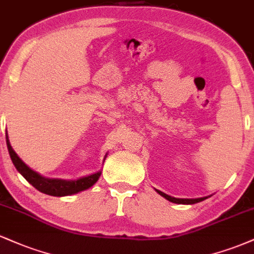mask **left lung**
<instances>
[{"label": "left lung", "mask_w": 254, "mask_h": 254, "mask_svg": "<svg viewBox=\"0 0 254 254\" xmlns=\"http://www.w3.org/2000/svg\"><path fill=\"white\" fill-rule=\"evenodd\" d=\"M156 191L159 193V195H162L163 197H165L168 201L170 202H174V203H178V204H193V203H197V202H201L205 199L207 197H201V198H176V197H171V196L166 195V193H164L162 191H159V190L156 189Z\"/></svg>", "instance_id": "8db88e82"}]
</instances>
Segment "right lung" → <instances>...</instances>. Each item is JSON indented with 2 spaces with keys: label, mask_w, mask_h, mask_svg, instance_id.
<instances>
[{
  "label": "right lung",
  "mask_w": 254,
  "mask_h": 254,
  "mask_svg": "<svg viewBox=\"0 0 254 254\" xmlns=\"http://www.w3.org/2000/svg\"><path fill=\"white\" fill-rule=\"evenodd\" d=\"M5 140H7V147L9 151V156H10L11 162H13L14 166L16 168L17 171L25 177V180L31 183L35 189L39 191L46 193V195L51 196H67V195H73L83 190L89 189L94 186L95 183L98 181L101 176V171L96 172V174H92L90 176H86V177H82L79 180L76 181H65V180H53V178H45L43 176L37 174L35 171H33L32 169H29L22 160L17 157V154L15 153V151L11 148L10 142H9L8 134L5 133Z\"/></svg>",
  "instance_id": "add662e5"
}]
</instances>
